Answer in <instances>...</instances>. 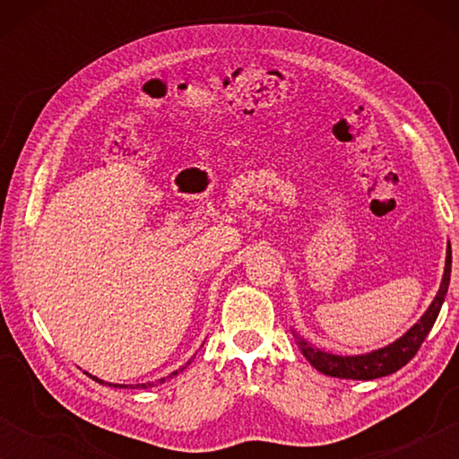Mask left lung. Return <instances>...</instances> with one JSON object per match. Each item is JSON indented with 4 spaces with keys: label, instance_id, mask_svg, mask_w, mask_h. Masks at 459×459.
<instances>
[{
    "label": "left lung",
    "instance_id": "obj_1",
    "mask_svg": "<svg viewBox=\"0 0 459 459\" xmlns=\"http://www.w3.org/2000/svg\"><path fill=\"white\" fill-rule=\"evenodd\" d=\"M449 280H451V247L447 244L445 272H443V280H441V286H438L435 300H432L429 309L424 311V316L420 317L403 336H399L397 341L386 344V347L382 349L369 351V353H361V355H334V353H328V351L313 347L311 342H307L303 336L297 334V330H292V336L299 344L300 353L307 357V361H309L317 372L332 376V378H347V380L382 378V376H388L403 368L405 363L418 353V349L422 347L424 338L429 336L430 328L435 325L438 317V311H441L445 294H447V288H449Z\"/></svg>",
    "mask_w": 459,
    "mask_h": 459
}]
</instances>
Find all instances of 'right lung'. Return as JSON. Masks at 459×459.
<instances>
[{
  "mask_svg": "<svg viewBox=\"0 0 459 459\" xmlns=\"http://www.w3.org/2000/svg\"><path fill=\"white\" fill-rule=\"evenodd\" d=\"M192 361V359H190ZM190 361H187L186 363V366H181L179 369H175V372H171V374H169L167 376V378H173V376H178L179 372H184V369L187 368V366H190ZM90 378H93V380H96V382H100V385H104V386H115V388H127V385H112V382H104V380H100V378H96V376H91L90 374ZM159 382H165V378H160ZM135 386H142V388H148V386H154V382H146V385H135ZM134 386V388H135Z\"/></svg>",
  "mask_w": 459,
  "mask_h": 459,
  "instance_id": "right-lung-1",
  "label": "right lung"
}]
</instances>
